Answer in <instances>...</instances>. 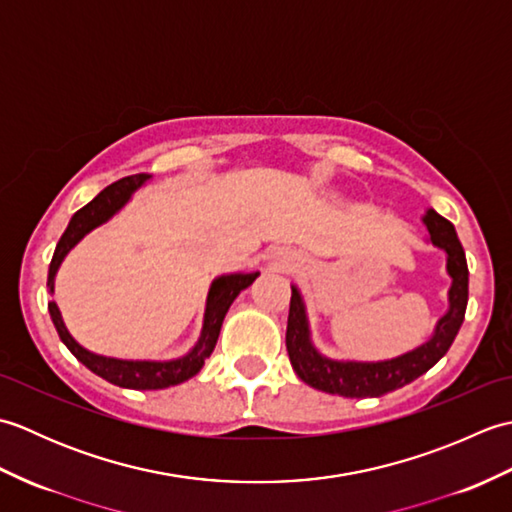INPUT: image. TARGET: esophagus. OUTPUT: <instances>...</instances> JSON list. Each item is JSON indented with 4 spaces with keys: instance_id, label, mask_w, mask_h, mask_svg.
I'll return each instance as SVG.
<instances>
[{
    "instance_id": "esophagus-1",
    "label": "esophagus",
    "mask_w": 512,
    "mask_h": 512,
    "mask_svg": "<svg viewBox=\"0 0 512 512\" xmlns=\"http://www.w3.org/2000/svg\"><path fill=\"white\" fill-rule=\"evenodd\" d=\"M277 264L281 270H290L299 264V257L292 253H277Z\"/></svg>"
}]
</instances>
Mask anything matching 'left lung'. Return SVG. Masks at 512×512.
Instances as JSON below:
<instances>
[{
    "label": "left lung",
    "instance_id": "1",
    "mask_svg": "<svg viewBox=\"0 0 512 512\" xmlns=\"http://www.w3.org/2000/svg\"><path fill=\"white\" fill-rule=\"evenodd\" d=\"M422 224L427 228V242L444 250V255H447V275L451 279L447 292L449 308L436 321V328H433L429 339L405 354L383 358V361L325 356L312 341L308 308L301 290L292 284L286 347L292 369L303 383L325 391V394L378 398L409 385L411 380L429 372L449 352L464 321L466 301H469V266H466V255L458 233L449 220H444L433 209H427L422 215Z\"/></svg>",
    "mask_w": 512,
    "mask_h": 512
}]
</instances>
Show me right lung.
Wrapping results in <instances>:
<instances>
[{"mask_svg":"<svg viewBox=\"0 0 512 512\" xmlns=\"http://www.w3.org/2000/svg\"><path fill=\"white\" fill-rule=\"evenodd\" d=\"M154 176L149 173H136V176H129L118 180L110 187H105L92 202H88L83 209L72 215V220L61 235L57 248H54L50 270H48V288L54 295V277H57L63 259L68 257L70 250L81 242V239L92 233L94 228H99L112 220L114 215L121 213L125 206L132 202L134 193L145 187ZM259 277V273H248V270H237V273H226L215 277L206 292V303H204V317H202V330L198 341L191 347L187 354L178 358H167V361H156V358H116V356H103L96 354L88 347H83L79 341L74 339L70 330L65 328L61 310L57 301L48 303L50 317L54 328H57L61 341L65 347L79 358V361L94 372L96 376L105 378L107 383L125 387V389H167L171 385H180L184 380L193 378L200 372L206 358H209L215 350L217 336H220L222 323L231 303L237 299L242 290H246L253 281Z\"/></svg>","mask_w":512,"mask_h":512,"instance_id":"1","label":"right lung"}]
</instances>
